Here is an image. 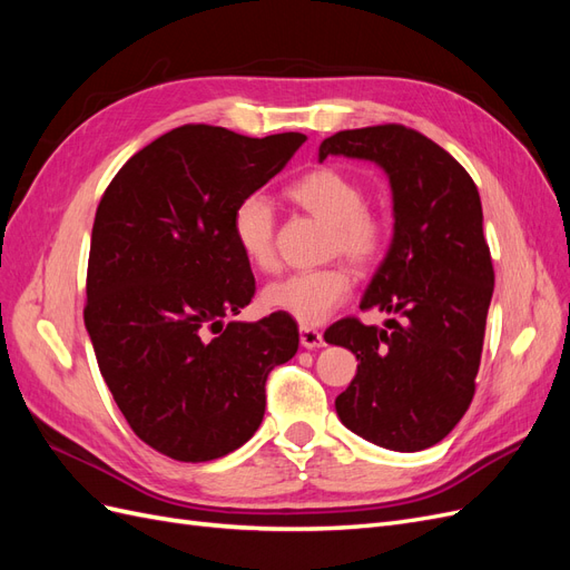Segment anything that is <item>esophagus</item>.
Listing matches in <instances>:
<instances>
[{
  "label": "esophagus",
  "instance_id": "obj_1",
  "mask_svg": "<svg viewBox=\"0 0 570 570\" xmlns=\"http://www.w3.org/2000/svg\"><path fill=\"white\" fill-rule=\"evenodd\" d=\"M299 342H302V347H306V350H318L325 344L323 333L316 331V327H306V325L299 327Z\"/></svg>",
  "mask_w": 570,
  "mask_h": 570
}]
</instances>
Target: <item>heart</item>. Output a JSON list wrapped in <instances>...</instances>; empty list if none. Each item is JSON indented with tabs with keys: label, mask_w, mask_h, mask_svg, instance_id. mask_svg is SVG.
Instances as JSON below:
<instances>
[{
	"label": "heart",
	"mask_w": 570,
	"mask_h": 570,
	"mask_svg": "<svg viewBox=\"0 0 570 570\" xmlns=\"http://www.w3.org/2000/svg\"><path fill=\"white\" fill-rule=\"evenodd\" d=\"M292 204L308 216L327 223L325 254L344 256L361 268H373L385 256L392 226L390 218L366 206V189L347 170L321 166L306 170L285 189ZM230 233L245 262L256 271L278 266L275 252V214L264 195L252 193L239 199L230 216ZM354 275L344 264L318 271L292 273L262 289V304L268 312L295 318L302 325H318L350 299Z\"/></svg>",
	"instance_id": "b5f03b06"
}]
</instances>
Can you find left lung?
<instances>
[{
	"instance_id": "obj_1",
	"label": "left lung",
	"mask_w": 570,
	"mask_h": 570,
	"mask_svg": "<svg viewBox=\"0 0 570 570\" xmlns=\"http://www.w3.org/2000/svg\"><path fill=\"white\" fill-rule=\"evenodd\" d=\"M331 154L390 176L394 237L361 308L400 316L387 327L350 316L325 331L358 361L337 416L385 450L421 452L452 433L475 394L494 289L478 187L450 151L400 124L340 130L318 159Z\"/></svg>"
}]
</instances>
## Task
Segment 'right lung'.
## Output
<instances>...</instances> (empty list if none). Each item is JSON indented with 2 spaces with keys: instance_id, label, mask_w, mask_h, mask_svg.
I'll return each mask as SVG.
<instances>
[{
  "instance_id": "right-lung-1",
  "label": "right lung",
  "mask_w": 570,
  "mask_h": 570,
  "mask_svg": "<svg viewBox=\"0 0 570 570\" xmlns=\"http://www.w3.org/2000/svg\"><path fill=\"white\" fill-rule=\"evenodd\" d=\"M304 140L187 124L132 154L101 195L85 327L132 433L168 459L199 463L243 446L262 425L268 373L297 354L285 314L223 318L256 289L230 233L235 204Z\"/></svg>"
}]
</instances>
